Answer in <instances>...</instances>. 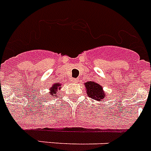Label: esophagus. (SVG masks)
<instances>
[{
	"label": "esophagus",
	"instance_id": "1",
	"mask_svg": "<svg viewBox=\"0 0 151 151\" xmlns=\"http://www.w3.org/2000/svg\"><path fill=\"white\" fill-rule=\"evenodd\" d=\"M71 82H73V83H78V82H79V81H78V79H74V78H72Z\"/></svg>",
	"mask_w": 151,
	"mask_h": 151
}]
</instances>
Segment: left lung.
I'll return each instance as SVG.
<instances>
[{"label": "left lung", "mask_w": 151, "mask_h": 151, "mask_svg": "<svg viewBox=\"0 0 151 151\" xmlns=\"http://www.w3.org/2000/svg\"><path fill=\"white\" fill-rule=\"evenodd\" d=\"M84 86L86 88L87 95L91 99L97 101H101L103 99L107 98V95L103 90V88L97 82L94 81L86 82L84 83Z\"/></svg>", "instance_id": "1"}]
</instances>
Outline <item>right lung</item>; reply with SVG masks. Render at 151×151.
I'll list each match as a JSON object with an SVG mask.
<instances>
[{"label": "right lung", "instance_id": "obj_1", "mask_svg": "<svg viewBox=\"0 0 151 151\" xmlns=\"http://www.w3.org/2000/svg\"><path fill=\"white\" fill-rule=\"evenodd\" d=\"M62 88V87H61V84H60V83H54V84H52V87L51 88H50V90H49V93H50V95L51 96V98H54L55 96H56V93L58 92V91L60 90V89H61ZM48 98H49V96H48Z\"/></svg>", "mask_w": 151, "mask_h": 151}]
</instances>
